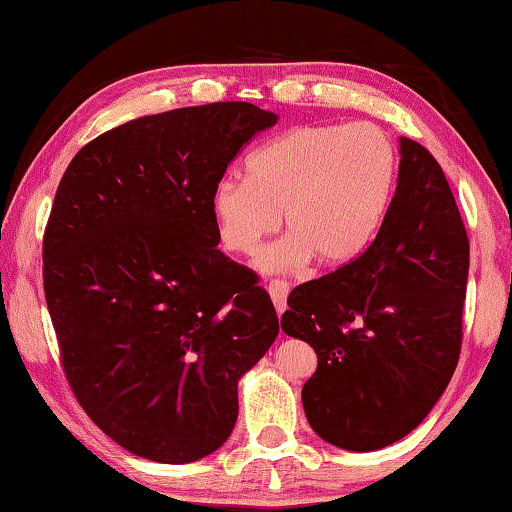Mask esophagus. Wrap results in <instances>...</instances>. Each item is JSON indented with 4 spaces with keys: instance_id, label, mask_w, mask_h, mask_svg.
Wrapping results in <instances>:
<instances>
[{
    "instance_id": "34e87169",
    "label": "esophagus",
    "mask_w": 512,
    "mask_h": 512,
    "mask_svg": "<svg viewBox=\"0 0 512 512\" xmlns=\"http://www.w3.org/2000/svg\"><path fill=\"white\" fill-rule=\"evenodd\" d=\"M266 291H268V296H271V300H273L277 316H282L284 311H287L289 284H287V282H280V280H273V282L266 287Z\"/></svg>"
}]
</instances>
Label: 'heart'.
Returning <instances> with one entry per match:
<instances>
[{"label": "heart", "instance_id": "heart-1", "mask_svg": "<svg viewBox=\"0 0 512 512\" xmlns=\"http://www.w3.org/2000/svg\"><path fill=\"white\" fill-rule=\"evenodd\" d=\"M395 178V146L377 126L293 128L248 155L246 178L212 187L216 237L232 255H253L282 223L287 235L259 253V271L291 273L311 259L339 268L375 237Z\"/></svg>", "mask_w": 512, "mask_h": 512}]
</instances>
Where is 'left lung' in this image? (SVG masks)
Segmentation results:
<instances>
[{"label":"left lung","instance_id":"8db88e82","mask_svg":"<svg viewBox=\"0 0 512 512\" xmlns=\"http://www.w3.org/2000/svg\"><path fill=\"white\" fill-rule=\"evenodd\" d=\"M400 171L366 253L300 284L284 334L309 343L318 368L302 386L325 443L375 452L427 418L461 354L470 241L433 155L400 137Z\"/></svg>","mask_w":512,"mask_h":512}]
</instances>
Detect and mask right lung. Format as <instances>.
<instances>
[{
  "label": "right lung",
  "instance_id": "obj_1",
  "mask_svg": "<svg viewBox=\"0 0 512 512\" xmlns=\"http://www.w3.org/2000/svg\"><path fill=\"white\" fill-rule=\"evenodd\" d=\"M277 121L246 101L126 121L69 162L45 232V298L69 386L128 452L183 465L235 429L239 379L280 323L219 248L210 192Z\"/></svg>",
  "mask_w": 512,
  "mask_h": 512
}]
</instances>
